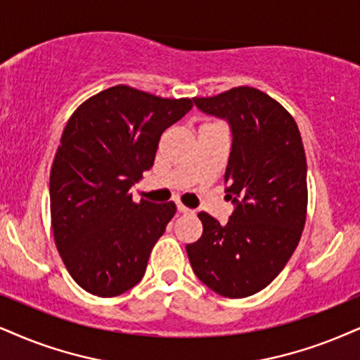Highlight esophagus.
<instances>
[{
    "instance_id": "1",
    "label": "esophagus",
    "mask_w": 360,
    "mask_h": 360,
    "mask_svg": "<svg viewBox=\"0 0 360 360\" xmlns=\"http://www.w3.org/2000/svg\"><path fill=\"white\" fill-rule=\"evenodd\" d=\"M177 212H181V214H193V211H191V209H188L186 206H183V204H179V202H177Z\"/></svg>"
}]
</instances>
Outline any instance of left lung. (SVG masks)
Listing matches in <instances>:
<instances>
[{
  "label": "left lung",
  "mask_w": 360,
  "mask_h": 360,
  "mask_svg": "<svg viewBox=\"0 0 360 360\" xmlns=\"http://www.w3.org/2000/svg\"><path fill=\"white\" fill-rule=\"evenodd\" d=\"M233 134L224 183L234 211L226 224L199 212L202 236L186 245L194 274L231 299L262 290L292 256L307 211V162L294 117L262 91L239 86L194 98Z\"/></svg>",
  "instance_id": "8db88e82"
}]
</instances>
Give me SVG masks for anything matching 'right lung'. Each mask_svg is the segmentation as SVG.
<instances>
[{
    "instance_id": "add662e5",
    "label": "right lung",
    "mask_w": 360,
    "mask_h": 360,
    "mask_svg": "<svg viewBox=\"0 0 360 360\" xmlns=\"http://www.w3.org/2000/svg\"><path fill=\"white\" fill-rule=\"evenodd\" d=\"M193 99L115 86L72 112L49 176L51 224L68 272L84 290L115 297L143 279L174 202H133L129 189L154 165L167 127Z\"/></svg>"
}]
</instances>
